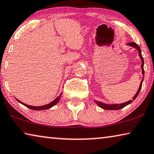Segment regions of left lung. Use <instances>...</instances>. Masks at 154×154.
I'll return each mask as SVG.
<instances>
[{"instance_id":"8db88e82","label":"left lung","mask_w":154,"mask_h":154,"mask_svg":"<svg viewBox=\"0 0 154 154\" xmlns=\"http://www.w3.org/2000/svg\"><path fill=\"white\" fill-rule=\"evenodd\" d=\"M128 45L130 47H132V48H134L135 49H137L138 52H139V56L140 57V60H141V69H142V74L143 75V79L141 80V82L140 83V85H139V89H138V91L136 93V94L134 95V96L133 98H132V100H130L128 101H127L126 103H120V104H111V105H108V104H105V103H103L102 102H100V101H98V100H94V102L96 103V105H97L98 106H100V108H102L103 109H105V110H118V109H120L124 108V106H126L127 105H128L129 104L131 103L132 101H133L135 98L137 97L138 94H139V93L140 92V89H141V87H142V83L143 82V79H144V69H143V66H144V61H143V58L142 56V54H141V50H140V47L137 45V43H135L134 42H131V43H128Z\"/></svg>"}]
</instances>
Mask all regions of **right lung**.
Returning <instances> with one entry per match:
<instances>
[{
    "label": "right lung",
    "mask_w": 154,
    "mask_h": 154,
    "mask_svg": "<svg viewBox=\"0 0 154 154\" xmlns=\"http://www.w3.org/2000/svg\"><path fill=\"white\" fill-rule=\"evenodd\" d=\"M62 96V93L60 94L58 97H57L56 99H54V100L52 101V102L49 103V104H47V105H43V106H31V105H26V104H25L24 103L21 102L20 100H18V99L16 98V100L19 102L20 103L22 104L23 105H24L28 107V109H32V110H35V111H41V110H45V109H50L51 108L52 106H54V105H56L57 103L59 102L60 99V97Z\"/></svg>",
    "instance_id": "right-lung-1"
}]
</instances>
